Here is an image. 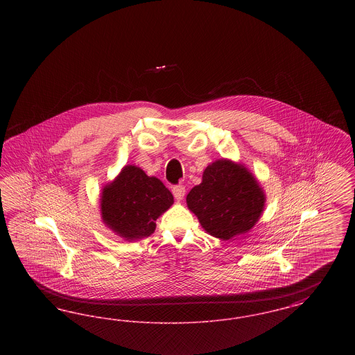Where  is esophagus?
Wrapping results in <instances>:
<instances>
[{"label": "esophagus", "mask_w": 355, "mask_h": 355, "mask_svg": "<svg viewBox=\"0 0 355 355\" xmlns=\"http://www.w3.org/2000/svg\"><path fill=\"white\" fill-rule=\"evenodd\" d=\"M185 187L184 186H174L173 187V196L177 201H182L185 197Z\"/></svg>", "instance_id": "esophagus-1"}]
</instances>
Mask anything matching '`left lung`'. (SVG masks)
<instances>
[{"mask_svg": "<svg viewBox=\"0 0 355 355\" xmlns=\"http://www.w3.org/2000/svg\"><path fill=\"white\" fill-rule=\"evenodd\" d=\"M265 202V191L253 173L227 158L203 170L202 182L186 197L203 230L222 241L249 233L261 218Z\"/></svg>", "mask_w": 355, "mask_h": 355, "instance_id": "obj_1", "label": "left lung"}]
</instances>
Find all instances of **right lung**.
<instances>
[{"mask_svg": "<svg viewBox=\"0 0 355 355\" xmlns=\"http://www.w3.org/2000/svg\"><path fill=\"white\" fill-rule=\"evenodd\" d=\"M174 203L169 189L135 165H126L102 187L101 220L113 233L132 242L152 236L155 220Z\"/></svg>", "mask_w": 355, "mask_h": 355, "instance_id": "add662e5", "label": "right lung"}]
</instances>
